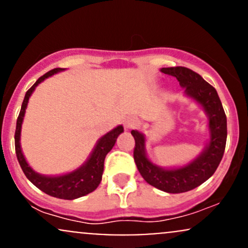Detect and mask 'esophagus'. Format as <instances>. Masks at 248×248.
Masks as SVG:
<instances>
[{
    "label": "esophagus",
    "mask_w": 248,
    "mask_h": 248,
    "mask_svg": "<svg viewBox=\"0 0 248 248\" xmlns=\"http://www.w3.org/2000/svg\"><path fill=\"white\" fill-rule=\"evenodd\" d=\"M136 124H138V121H136L135 118H132V116L124 119V126L126 129H132V128L136 127Z\"/></svg>",
    "instance_id": "obj_1"
}]
</instances>
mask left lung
Wrapping results in <instances>:
<instances>
[{
  "instance_id": "left-lung-1",
  "label": "left lung",
  "mask_w": 248,
  "mask_h": 248,
  "mask_svg": "<svg viewBox=\"0 0 248 248\" xmlns=\"http://www.w3.org/2000/svg\"><path fill=\"white\" fill-rule=\"evenodd\" d=\"M161 72L176 77L184 90V95L203 108L209 120V142L203 152L186 166L162 168L148 158L144 134L132 130L135 139L134 160L139 172L148 184L168 193L186 192L203 184L217 170L226 146V115L216 88L198 73L183 66L163 67Z\"/></svg>"
}]
</instances>
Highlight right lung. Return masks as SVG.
Instances as JSON below:
<instances>
[{"mask_svg":"<svg viewBox=\"0 0 248 248\" xmlns=\"http://www.w3.org/2000/svg\"><path fill=\"white\" fill-rule=\"evenodd\" d=\"M65 69L58 67V69L49 71L44 76H42L27 91L23 104H22L21 107V112H19V115L17 118L16 122L15 149L19 166H21L22 170H23L24 175L27 176V178L29 179L33 186L38 187L39 190H42L46 195L52 196V197L72 201V199L88 195L90 192L94 191L96 187L99 186L102 178V172H104L105 157L112 150V148L114 147L118 136L124 132V127L120 124V126L115 127L110 132L105 134L104 136H101L98 142H96L95 147L93 148L92 153L88 156L86 162L84 164H81L78 169L59 176H46L36 172L29 166L27 160H25L21 148V130L25 115V109H27L28 102H29L30 96L33 93V91H35V88L46 78H49V77L56 75L58 72H62Z\"/></svg>","mask_w":248,"mask_h":248,"instance_id":"right-lung-1","label":"right lung"}]
</instances>
